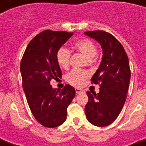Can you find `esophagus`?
<instances>
[{"instance_id":"obj_1","label":"esophagus","mask_w":146,"mask_h":146,"mask_svg":"<svg viewBox=\"0 0 146 146\" xmlns=\"http://www.w3.org/2000/svg\"><path fill=\"white\" fill-rule=\"evenodd\" d=\"M84 92V90L81 89V88H76V93H81Z\"/></svg>"}]
</instances>
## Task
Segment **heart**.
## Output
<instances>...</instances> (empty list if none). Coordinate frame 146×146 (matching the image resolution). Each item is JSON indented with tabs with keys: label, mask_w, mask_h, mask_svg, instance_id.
Returning a JSON list of instances; mask_svg holds the SVG:
<instances>
[{
	"label": "heart",
	"mask_w": 146,
	"mask_h": 146,
	"mask_svg": "<svg viewBox=\"0 0 146 146\" xmlns=\"http://www.w3.org/2000/svg\"><path fill=\"white\" fill-rule=\"evenodd\" d=\"M74 47L79 52L85 56L88 59L93 58L98 53L97 46L94 43L87 38L81 39L76 41ZM70 58V51L68 48L62 47L57 52V61L59 66L64 69L69 67ZM88 77V73L86 70H73L66 76V80L69 84L75 86H81Z\"/></svg>",
	"instance_id": "heart-1"
}]
</instances>
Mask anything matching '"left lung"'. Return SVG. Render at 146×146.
<instances>
[{
  "label": "left lung",
  "instance_id": "1",
  "mask_svg": "<svg viewBox=\"0 0 146 146\" xmlns=\"http://www.w3.org/2000/svg\"><path fill=\"white\" fill-rule=\"evenodd\" d=\"M84 35L97 40L102 48L101 64L91 80L100 84V92H87L85 114L93 125L108 126L117 119L126 101L131 77L129 61L122 44L111 34L94 31Z\"/></svg>",
  "mask_w": 146,
  "mask_h": 146
}]
</instances>
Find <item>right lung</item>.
<instances>
[{
  "label": "right lung",
  "mask_w": 146,
  "mask_h": 146,
  "mask_svg": "<svg viewBox=\"0 0 146 146\" xmlns=\"http://www.w3.org/2000/svg\"><path fill=\"white\" fill-rule=\"evenodd\" d=\"M73 35L50 30L40 32L28 44L20 64L23 88L31 113L41 125L56 127L66 119V109L76 95L66 84L62 90L53 88L51 80L62 77L57 52Z\"/></svg>",
  "instance_id": "right-lung-1"
}]
</instances>
